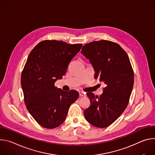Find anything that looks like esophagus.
Here are the masks:
<instances>
[{
  "mask_svg": "<svg viewBox=\"0 0 155 155\" xmlns=\"http://www.w3.org/2000/svg\"><path fill=\"white\" fill-rule=\"evenodd\" d=\"M79 95H80V97L85 96H86L85 93H84V92H83V91H80V92H79Z\"/></svg>",
  "mask_w": 155,
  "mask_h": 155,
  "instance_id": "esophagus-1",
  "label": "esophagus"
}]
</instances>
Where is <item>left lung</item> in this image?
Returning a JSON list of instances; mask_svg holds the SVG:
<instances>
[{
	"instance_id": "1",
	"label": "left lung",
	"mask_w": 155,
	"mask_h": 155,
	"mask_svg": "<svg viewBox=\"0 0 155 155\" xmlns=\"http://www.w3.org/2000/svg\"><path fill=\"white\" fill-rule=\"evenodd\" d=\"M81 53L90 59L95 71L94 78L105 86L99 97L87 93L91 105L84 111V117L96 127H108L127 106L134 85L133 69L126 51L111 41L86 43Z\"/></svg>"
}]
</instances>
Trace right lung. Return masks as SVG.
Listing matches in <instances>:
<instances>
[{"instance_id": "add662e5", "label": "right lung", "mask_w": 155, "mask_h": 155, "mask_svg": "<svg viewBox=\"0 0 155 155\" xmlns=\"http://www.w3.org/2000/svg\"><path fill=\"white\" fill-rule=\"evenodd\" d=\"M82 45L46 40L38 43L28 56L21 77L24 100L30 114L43 127L60 126L79 96L78 91H64L54 83L65 75Z\"/></svg>"}]
</instances>
